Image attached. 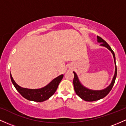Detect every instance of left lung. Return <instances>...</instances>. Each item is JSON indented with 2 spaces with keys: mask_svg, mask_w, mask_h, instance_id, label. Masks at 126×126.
Here are the masks:
<instances>
[{
  "mask_svg": "<svg viewBox=\"0 0 126 126\" xmlns=\"http://www.w3.org/2000/svg\"><path fill=\"white\" fill-rule=\"evenodd\" d=\"M97 41L99 42L102 43L100 44V45L105 47L108 49H110L112 53L113 56H114L115 64V74L112 81L111 82V84L107 88L104 90H89L88 88H85V87H84L82 84L80 83L78 79V76H77V74L75 72H74V78L73 82H74L75 92L76 94L80 98L83 99L85 101L87 102H93L98 100L99 99H101L102 98L105 97L106 95L108 94V93L110 92L113 86H114L116 77H117V66H116L115 56L114 52L113 51L112 49L110 47V45L107 44V42L105 41H104L101 37L97 36Z\"/></svg>",
  "mask_w": 126,
  "mask_h": 126,
  "instance_id": "obj_1",
  "label": "left lung"
}]
</instances>
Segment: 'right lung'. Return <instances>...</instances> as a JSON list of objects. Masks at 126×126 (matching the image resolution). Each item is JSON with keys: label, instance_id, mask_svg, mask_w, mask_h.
Listing matches in <instances>:
<instances>
[{"label": "right lung", "instance_id": "obj_1", "mask_svg": "<svg viewBox=\"0 0 126 126\" xmlns=\"http://www.w3.org/2000/svg\"><path fill=\"white\" fill-rule=\"evenodd\" d=\"M10 76L11 79L12 84L14 85L15 88L23 97L29 100L38 102H44L49 99L50 97H51L56 92L59 83L62 81L63 77V75H61L54 79L47 86L42 88L28 89V88H23L19 86L13 79L11 74H10Z\"/></svg>", "mask_w": 126, "mask_h": 126}]
</instances>
